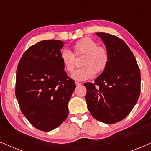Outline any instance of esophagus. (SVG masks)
Returning a JSON list of instances; mask_svg holds the SVG:
<instances>
[{
  "label": "esophagus",
  "mask_w": 151,
  "mask_h": 151,
  "mask_svg": "<svg viewBox=\"0 0 151 151\" xmlns=\"http://www.w3.org/2000/svg\"><path fill=\"white\" fill-rule=\"evenodd\" d=\"M76 86H80L82 84V83L81 82H76Z\"/></svg>",
  "instance_id": "esophagus-1"
}]
</instances>
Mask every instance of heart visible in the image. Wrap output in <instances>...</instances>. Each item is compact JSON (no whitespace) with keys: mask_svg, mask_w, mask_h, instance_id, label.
<instances>
[{"mask_svg":"<svg viewBox=\"0 0 151 151\" xmlns=\"http://www.w3.org/2000/svg\"><path fill=\"white\" fill-rule=\"evenodd\" d=\"M73 53L69 49L61 51L60 59L64 67L71 73L75 68V56L83 55L80 62L82 66L73 72L71 78L78 81H84L99 74L106 69L109 63V53L104 46L98 45L96 41L89 37L78 40L73 47Z\"/></svg>","mask_w":151,"mask_h":151,"instance_id":"1","label":"heart"}]
</instances>
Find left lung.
I'll return each instance as SVG.
<instances>
[{"mask_svg": "<svg viewBox=\"0 0 151 151\" xmlns=\"http://www.w3.org/2000/svg\"><path fill=\"white\" fill-rule=\"evenodd\" d=\"M109 53L106 69L86 82L85 99L91 114L97 120L114 124L133 110L141 91L140 70L133 53L121 38L107 33H96Z\"/></svg>", "mask_w": 151, "mask_h": 151, "instance_id": "obj_1", "label": "left lung"}]
</instances>
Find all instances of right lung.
<instances>
[{"label": "right lung", "mask_w": 151, "mask_h": 151, "mask_svg": "<svg viewBox=\"0 0 151 151\" xmlns=\"http://www.w3.org/2000/svg\"><path fill=\"white\" fill-rule=\"evenodd\" d=\"M64 42L48 40L31 46L16 71L15 93L20 110L35 128L50 131L67 119L76 84L60 59Z\"/></svg>", "instance_id": "obj_1"}]
</instances>
